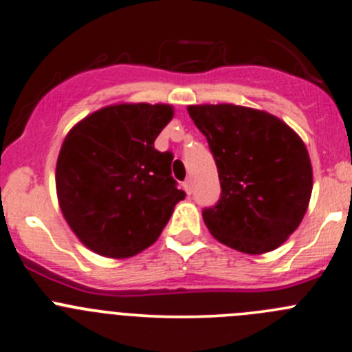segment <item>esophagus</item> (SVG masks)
<instances>
[{
  "mask_svg": "<svg viewBox=\"0 0 352 352\" xmlns=\"http://www.w3.org/2000/svg\"><path fill=\"white\" fill-rule=\"evenodd\" d=\"M183 186H184V190H186L188 195H191V192H192V181L191 179H186L183 183Z\"/></svg>",
  "mask_w": 352,
  "mask_h": 352,
  "instance_id": "1",
  "label": "esophagus"
}]
</instances>
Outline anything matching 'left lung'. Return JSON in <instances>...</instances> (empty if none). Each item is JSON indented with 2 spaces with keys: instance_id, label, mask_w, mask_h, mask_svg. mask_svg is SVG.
I'll return each mask as SVG.
<instances>
[{
  "instance_id": "8db88e82",
  "label": "left lung",
  "mask_w": 352,
  "mask_h": 352,
  "mask_svg": "<svg viewBox=\"0 0 352 352\" xmlns=\"http://www.w3.org/2000/svg\"><path fill=\"white\" fill-rule=\"evenodd\" d=\"M218 168L220 199L203 210L226 247L258 255L275 250L300 225L312 192L302 139L278 117L233 104L190 105Z\"/></svg>"
}]
</instances>
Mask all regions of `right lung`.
I'll return each mask as SVG.
<instances>
[{"mask_svg":"<svg viewBox=\"0 0 352 352\" xmlns=\"http://www.w3.org/2000/svg\"><path fill=\"white\" fill-rule=\"evenodd\" d=\"M171 119V105H109L67 134L56 195L67 223L90 250L111 258L142 252L184 199L171 176L173 154L154 149Z\"/></svg>","mask_w":352,"mask_h":352,"instance_id":"obj_1","label":"right lung"}]
</instances>
